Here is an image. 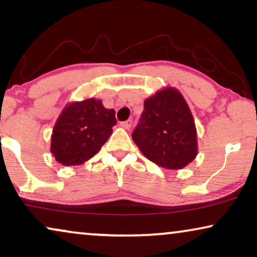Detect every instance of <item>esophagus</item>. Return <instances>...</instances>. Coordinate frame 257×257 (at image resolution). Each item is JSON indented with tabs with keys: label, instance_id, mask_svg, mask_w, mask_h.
<instances>
[{
	"label": "esophagus",
	"instance_id": "34e87169",
	"mask_svg": "<svg viewBox=\"0 0 257 257\" xmlns=\"http://www.w3.org/2000/svg\"><path fill=\"white\" fill-rule=\"evenodd\" d=\"M132 124H133V121H132V120H128V121L121 122L120 127L124 128V129H130V128H132Z\"/></svg>",
	"mask_w": 257,
	"mask_h": 257
}]
</instances>
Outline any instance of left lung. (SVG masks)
<instances>
[{"label":"left lung","instance_id":"8db88e82","mask_svg":"<svg viewBox=\"0 0 257 257\" xmlns=\"http://www.w3.org/2000/svg\"><path fill=\"white\" fill-rule=\"evenodd\" d=\"M132 139L148 160L180 170L198 155L193 115L178 89L164 87L144 100V110Z\"/></svg>","mask_w":257,"mask_h":257}]
</instances>
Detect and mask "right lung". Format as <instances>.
I'll use <instances>...</instances> for the list:
<instances>
[{
    "label": "right lung",
    "instance_id": "1",
    "mask_svg": "<svg viewBox=\"0 0 257 257\" xmlns=\"http://www.w3.org/2000/svg\"><path fill=\"white\" fill-rule=\"evenodd\" d=\"M116 124L115 110L89 97L67 103L58 116L51 135L52 156L64 166L81 165L97 154Z\"/></svg>",
    "mask_w": 257,
    "mask_h": 257
}]
</instances>
